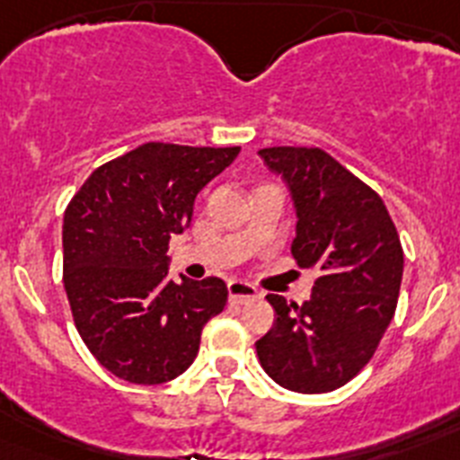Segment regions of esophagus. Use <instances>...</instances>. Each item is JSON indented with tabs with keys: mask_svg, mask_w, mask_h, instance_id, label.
I'll return each mask as SVG.
<instances>
[{
	"mask_svg": "<svg viewBox=\"0 0 460 460\" xmlns=\"http://www.w3.org/2000/svg\"><path fill=\"white\" fill-rule=\"evenodd\" d=\"M227 295H230L233 304H251L258 299L260 292L243 280H233V283H227Z\"/></svg>",
	"mask_w": 460,
	"mask_h": 460,
	"instance_id": "1",
	"label": "esophagus"
}]
</instances>
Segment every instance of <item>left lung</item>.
Listing matches in <instances>:
<instances>
[{
  "instance_id": "left-lung-1",
  "label": "left lung",
  "mask_w": 460,
  "mask_h": 460,
  "mask_svg": "<svg viewBox=\"0 0 460 460\" xmlns=\"http://www.w3.org/2000/svg\"><path fill=\"white\" fill-rule=\"evenodd\" d=\"M296 207L292 255L315 267L308 302L267 295L276 323L255 343L267 376L299 394L343 387L376 355L398 304L403 246L380 195L318 147L260 149Z\"/></svg>"
}]
</instances>
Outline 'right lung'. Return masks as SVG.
<instances>
[{
  "label": "right lung",
  "instance_id": "add662e5",
  "mask_svg": "<svg viewBox=\"0 0 460 460\" xmlns=\"http://www.w3.org/2000/svg\"><path fill=\"white\" fill-rule=\"evenodd\" d=\"M239 147L145 142L99 165L64 211V288L73 323L105 371L161 385L193 364L207 320L226 308L221 279H168V242Z\"/></svg>",
  "mask_w": 460,
  "mask_h": 460
}]
</instances>
